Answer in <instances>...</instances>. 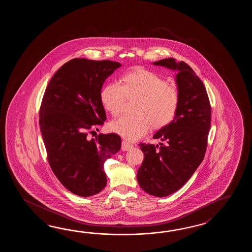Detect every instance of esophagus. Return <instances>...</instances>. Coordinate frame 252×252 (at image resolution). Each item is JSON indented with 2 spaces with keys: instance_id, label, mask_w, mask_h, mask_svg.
Masks as SVG:
<instances>
[{
  "instance_id": "obj_1",
  "label": "esophagus",
  "mask_w": 252,
  "mask_h": 252,
  "mask_svg": "<svg viewBox=\"0 0 252 252\" xmlns=\"http://www.w3.org/2000/svg\"><path fill=\"white\" fill-rule=\"evenodd\" d=\"M132 147H133L132 145L130 144V143H128L127 141H125V140H124L123 143H122V150H124V151H128V150H130Z\"/></svg>"
}]
</instances>
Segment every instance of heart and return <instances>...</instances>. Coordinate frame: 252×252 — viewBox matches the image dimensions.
<instances>
[{"label": "heart", "mask_w": 252, "mask_h": 252, "mask_svg": "<svg viewBox=\"0 0 252 252\" xmlns=\"http://www.w3.org/2000/svg\"><path fill=\"white\" fill-rule=\"evenodd\" d=\"M128 98H139L136 103L137 115H123L112 121L109 128L127 140L141 139L154 126L162 128L175 118L179 104V94L166 80L155 73L137 69L125 75L123 85L111 83L102 89V106L113 116L122 112Z\"/></svg>", "instance_id": "1"}]
</instances>
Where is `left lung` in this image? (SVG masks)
I'll return each mask as SVG.
<instances>
[{
    "mask_svg": "<svg viewBox=\"0 0 252 252\" xmlns=\"http://www.w3.org/2000/svg\"><path fill=\"white\" fill-rule=\"evenodd\" d=\"M152 64L177 71L179 104L174 120L153 136L164 143L139 144L144 159L137 179L146 193L164 197L182 188L204 159L211 106L203 82L187 63L170 58Z\"/></svg>",
    "mask_w": 252,
    "mask_h": 252,
    "instance_id": "8db88e82",
    "label": "left lung"
}]
</instances>
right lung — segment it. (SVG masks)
Listing matches in <instances>:
<instances>
[{"label":"right lung","mask_w":252,"mask_h":252,"mask_svg":"<svg viewBox=\"0 0 252 252\" xmlns=\"http://www.w3.org/2000/svg\"><path fill=\"white\" fill-rule=\"evenodd\" d=\"M121 66L110 60L71 59L55 73L43 96L39 127L49 166L64 188L79 196L105 188L103 164L122 147L117 134L87 138L93 127L106 120L102 87Z\"/></svg>","instance_id":"obj_1"}]
</instances>
